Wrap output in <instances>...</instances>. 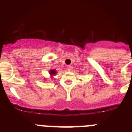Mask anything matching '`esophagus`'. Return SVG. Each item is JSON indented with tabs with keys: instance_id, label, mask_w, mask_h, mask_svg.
I'll list each match as a JSON object with an SVG mask.
<instances>
[{
	"instance_id": "1",
	"label": "esophagus",
	"mask_w": 132,
	"mask_h": 132,
	"mask_svg": "<svg viewBox=\"0 0 132 132\" xmlns=\"http://www.w3.org/2000/svg\"><path fill=\"white\" fill-rule=\"evenodd\" d=\"M66 69H67L68 71H71L73 70V67L71 66H67V68H66Z\"/></svg>"
}]
</instances>
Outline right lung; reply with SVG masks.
I'll return each instance as SVG.
<instances>
[{"instance_id": "add662e5", "label": "right lung", "mask_w": 132, "mask_h": 132, "mask_svg": "<svg viewBox=\"0 0 132 132\" xmlns=\"http://www.w3.org/2000/svg\"><path fill=\"white\" fill-rule=\"evenodd\" d=\"M50 74L51 75V76L55 75L56 74V70H55L54 69V70H52L51 71H50Z\"/></svg>"}]
</instances>
